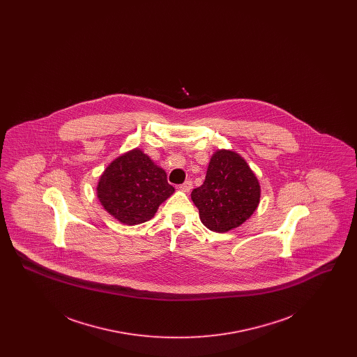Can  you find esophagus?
I'll return each mask as SVG.
<instances>
[{"label": "esophagus", "instance_id": "1", "mask_svg": "<svg viewBox=\"0 0 357 357\" xmlns=\"http://www.w3.org/2000/svg\"><path fill=\"white\" fill-rule=\"evenodd\" d=\"M191 188H192V182H191V181H186L185 183H182V185L179 186V190L183 191V192H190Z\"/></svg>", "mask_w": 357, "mask_h": 357}]
</instances>
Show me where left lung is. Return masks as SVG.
<instances>
[{"instance_id": "obj_1", "label": "left lung", "mask_w": 357, "mask_h": 357, "mask_svg": "<svg viewBox=\"0 0 357 357\" xmlns=\"http://www.w3.org/2000/svg\"><path fill=\"white\" fill-rule=\"evenodd\" d=\"M261 186L246 160L231 150L213 153L204 185L194 188L191 199L207 229L227 233L248 221L259 204Z\"/></svg>"}]
</instances>
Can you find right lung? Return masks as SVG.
Masks as SVG:
<instances>
[{
  "label": "right lung",
  "mask_w": 357,
  "mask_h": 357,
  "mask_svg": "<svg viewBox=\"0 0 357 357\" xmlns=\"http://www.w3.org/2000/svg\"><path fill=\"white\" fill-rule=\"evenodd\" d=\"M167 174L140 149L121 153L102 171L96 195L104 210L123 225L150 221L174 194Z\"/></svg>",
  "instance_id": "add662e5"
}]
</instances>
